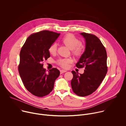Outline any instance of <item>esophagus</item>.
Segmentation results:
<instances>
[{
  "label": "esophagus",
  "instance_id": "34e87169",
  "mask_svg": "<svg viewBox=\"0 0 126 126\" xmlns=\"http://www.w3.org/2000/svg\"><path fill=\"white\" fill-rule=\"evenodd\" d=\"M66 72H67V71H65V70H60V74H63V73H64Z\"/></svg>",
  "mask_w": 126,
  "mask_h": 126
}]
</instances>
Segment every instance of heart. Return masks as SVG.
Segmentation results:
<instances>
[{
  "mask_svg": "<svg viewBox=\"0 0 126 126\" xmlns=\"http://www.w3.org/2000/svg\"><path fill=\"white\" fill-rule=\"evenodd\" d=\"M61 42L71 50V54L76 58H80L85 51V46L80 43V40L72 34H66L62 38ZM57 50V45L56 43L52 44L48 48V52L52 55H55ZM72 62V60L71 58H61L56 61L57 65L64 69L67 68Z\"/></svg>",
  "mask_w": 126,
  "mask_h": 126,
  "instance_id": "heart-1",
  "label": "heart"
}]
</instances>
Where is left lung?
<instances>
[{
	"label": "left lung",
	"instance_id": "1",
	"mask_svg": "<svg viewBox=\"0 0 126 126\" xmlns=\"http://www.w3.org/2000/svg\"><path fill=\"white\" fill-rule=\"evenodd\" d=\"M86 40L85 51L76 64L78 68H85L84 73L72 71L71 85L73 92L80 97L91 95L99 87L108 71L107 55L100 40L92 34L81 33Z\"/></svg>",
	"mask_w": 126,
	"mask_h": 126
}]
</instances>
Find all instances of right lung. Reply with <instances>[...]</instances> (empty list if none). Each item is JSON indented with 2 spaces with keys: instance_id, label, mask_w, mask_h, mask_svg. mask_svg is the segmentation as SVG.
<instances>
[{
  "instance_id": "1",
  "label": "right lung",
  "mask_w": 126,
  "mask_h": 126,
  "mask_svg": "<svg viewBox=\"0 0 126 126\" xmlns=\"http://www.w3.org/2000/svg\"><path fill=\"white\" fill-rule=\"evenodd\" d=\"M60 33L43 30L31 34L20 52L19 73L24 86L32 95L42 97L53 89L55 80L60 75L56 68L46 73L43 68L44 60L50 57L49 47L55 41Z\"/></svg>"
}]
</instances>
